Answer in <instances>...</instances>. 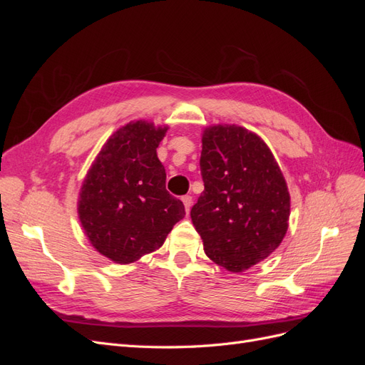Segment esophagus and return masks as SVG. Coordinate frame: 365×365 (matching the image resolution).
I'll use <instances>...</instances> for the list:
<instances>
[{"label": "esophagus", "mask_w": 365, "mask_h": 365, "mask_svg": "<svg viewBox=\"0 0 365 365\" xmlns=\"http://www.w3.org/2000/svg\"><path fill=\"white\" fill-rule=\"evenodd\" d=\"M192 196L190 195H185V196H182V204H184V208H185V212L189 213L190 212V207H192Z\"/></svg>", "instance_id": "esophagus-1"}]
</instances>
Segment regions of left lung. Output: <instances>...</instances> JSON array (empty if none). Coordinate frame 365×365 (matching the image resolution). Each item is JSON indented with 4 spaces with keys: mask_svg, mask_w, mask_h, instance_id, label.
<instances>
[{
    "mask_svg": "<svg viewBox=\"0 0 365 365\" xmlns=\"http://www.w3.org/2000/svg\"><path fill=\"white\" fill-rule=\"evenodd\" d=\"M204 192L192 222L210 260L244 272L279 248L288 231L291 196L271 149L237 125L202 132Z\"/></svg>",
    "mask_w": 365,
    "mask_h": 365,
    "instance_id": "obj_1",
    "label": "left lung"
}]
</instances>
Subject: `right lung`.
I'll list each match as a JSON object with an SVG mask.
<instances>
[{"mask_svg": "<svg viewBox=\"0 0 365 365\" xmlns=\"http://www.w3.org/2000/svg\"><path fill=\"white\" fill-rule=\"evenodd\" d=\"M169 126L137 120L106 140L81 187L77 215L90 244L114 263L157 251L184 205L165 190L157 148Z\"/></svg>", "mask_w": 365, "mask_h": 365, "instance_id": "obj_1", "label": "right lung"}]
</instances>
